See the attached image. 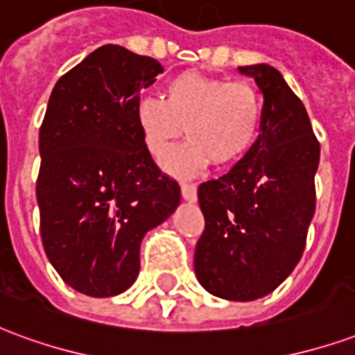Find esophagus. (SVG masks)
Wrapping results in <instances>:
<instances>
[{"label":"esophagus","mask_w":355,"mask_h":355,"mask_svg":"<svg viewBox=\"0 0 355 355\" xmlns=\"http://www.w3.org/2000/svg\"><path fill=\"white\" fill-rule=\"evenodd\" d=\"M180 193L186 201H196L198 200V188L193 184H188V182H182L180 184Z\"/></svg>","instance_id":"esophagus-1"}]
</instances>
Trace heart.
Segmentation results:
<instances>
[{
  "label": "heart",
  "mask_w": 355,
  "mask_h": 355,
  "mask_svg": "<svg viewBox=\"0 0 355 355\" xmlns=\"http://www.w3.org/2000/svg\"><path fill=\"white\" fill-rule=\"evenodd\" d=\"M135 121L144 146L163 157L184 127L191 139L163 159L175 177H193L209 162L224 167L251 150L262 121V98L247 81L182 72L167 81L165 98L144 94L135 104Z\"/></svg>",
  "instance_id": "b5f03b06"
}]
</instances>
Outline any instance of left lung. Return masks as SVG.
Returning <instances> with one entry per match:
<instances>
[{"mask_svg":"<svg viewBox=\"0 0 355 355\" xmlns=\"http://www.w3.org/2000/svg\"><path fill=\"white\" fill-rule=\"evenodd\" d=\"M238 70L261 89V132L226 175L198 188L205 230L193 268L211 295L247 302L279 287L304 253L320 142L304 104L274 66Z\"/></svg>","mask_w":355,"mask_h":355,"instance_id":"obj_1","label":"left lung"}]
</instances>
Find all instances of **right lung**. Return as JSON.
<instances>
[{
  "instance_id": "right-lung-1",
  "label": "right lung",
  "mask_w": 355,
  "mask_h": 355,
  "mask_svg": "<svg viewBox=\"0 0 355 355\" xmlns=\"http://www.w3.org/2000/svg\"><path fill=\"white\" fill-rule=\"evenodd\" d=\"M163 66L102 45L66 72L40 129L35 184L47 259L72 289L114 297L140 270V241L180 203L135 121L140 91Z\"/></svg>"
}]
</instances>
